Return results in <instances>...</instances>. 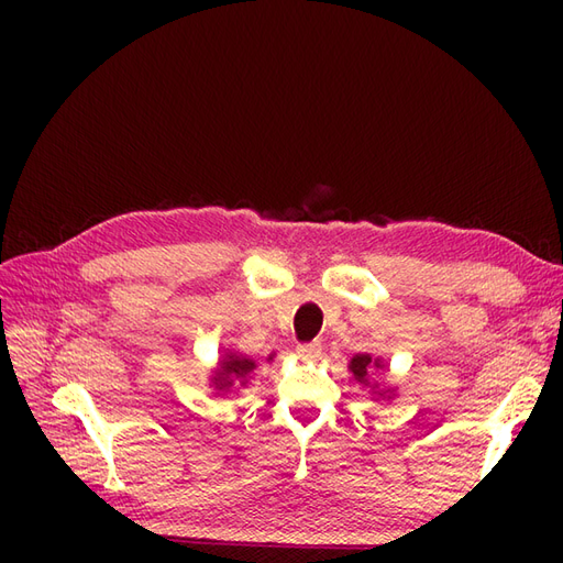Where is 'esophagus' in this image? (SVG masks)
Returning a JSON list of instances; mask_svg holds the SVG:
<instances>
[{
    "label": "esophagus",
    "mask_w": 563,
    "mask_h": 563,
    "mask_svg": "<svg viewBox=\"0 0 563 563\" xmlns=\"http://www.w3.org/2000/svg\"><path fill=\"white\" fill-rule=\"evenodd\" d=\"M319 352H321V345H319V343H305V345H298V347H296V354L300 356V360H305V362H308V360H317Z\"/></svg>",
    "instance_id": "esophagus-1"
}]
</instances>
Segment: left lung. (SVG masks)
<instances>
[{"mask_svg":"<svg viewBox=\"0 0 563 563\" xmlns=\"http://www.w3.org/2000/svg\"><path fill=\"white\" fill-rule=\"evenodd\" d=\"M378 368H383L380 360H373L371 354H356V356H352V362H350V371H352V376H354L356 383L371 387L373 395H378V397L391 395V389H378V383H371L373 371H378Z\"/></svg>","mask_w":563,"mask_h":563,"instance_id":"8db88e82","label":"left lung"}]
</instances>
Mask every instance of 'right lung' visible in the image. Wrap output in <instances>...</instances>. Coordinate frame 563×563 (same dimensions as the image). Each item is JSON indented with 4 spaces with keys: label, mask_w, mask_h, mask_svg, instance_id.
I'll return each instance as SVG.
<instances>
[{
    "label": "right lung",
    "mask_w": 563,
    "mask_h": 563,
    "mask_svg": "<svg viewBox=\"0 0 563 563\" xmlns=\"http://www.w3.org/2000/svg\"><path fill=\"white\" fill-rule=\"evenodd\" d=\"M253 368H255V362L246 360V356H240L236 352H228L223 360L218 362L216 376L211 378L213 387L218 391H228L234 385V380H240L242 385H246V378H249V373Z\"/></svg>",
    "instance_id": "add662e5"
}]
</instances>
